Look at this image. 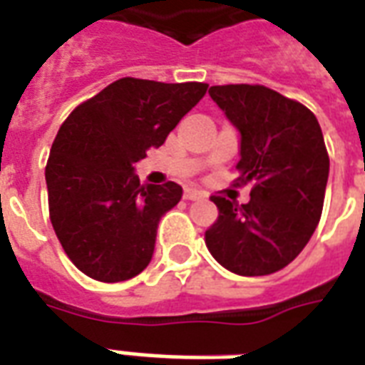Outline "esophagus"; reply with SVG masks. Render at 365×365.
<instances>
[{
    "label": "esophagus",
    "instance_id": "esophagus-1",
    "mask_svg": "<svg viewBox=\"0 0 365 365\" xmlns=\"http://www.w3.org/2000/svg\"><path fill=\"white\" fill-rule=\"evenodd\" d=\"M183 199H187V201H201V199H207V193L187 187V190L183 191Z\"/></svg>",
    "mask_w": 365,
    "mask_h": 365
}]
</instances>
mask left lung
Here are the masks:
<instances>
[{
  "label": "left lung",
  "mask_w": 365,
  "mask_h": 365,
  "mask_svg": "<svg viewBox=\"0 0 365 365\" xmlns=\"http://www.w3.org/2000/svg\"><path fill=\"white\" fill-rule=\"evenodd\" d=\"M240 131L237 183L250 201L212 195L217 222L205 232L210 255L242 277H263L298 257L317 228L329 178L319 121L304 104L263 85L210 86Z\"/></svg>",
  "instance_id": "8db88e82"
}]
</instances>
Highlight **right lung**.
<instances>
[{"label":"right lung","instance_id":"obj_1","mask_svg":"<svg viewBox=\"0 0 365 365\" xmlns=\"http://www.w3.org/2000/svg\"><path fill=\"white\" fill-rule=\"evenodd\" d=\"M207 88L123 77L79 104L59 128L46 164L50 220L86 277L121 282L150 263L158 222L183 191L174 182L141 185L135 162L166 141Z\"/></svg>","mask_w":365,"mask_h":365}]
</instances>
